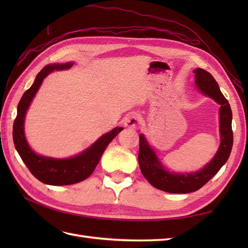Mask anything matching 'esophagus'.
Masks as SVG:
<instances>
[{
  "instance_id": "34e87169",
  "label": "esophagus",
  "mask_w": 248,
  "mask_h": 248,
  "mask_svg": "<svg viewBox=\"0 0 248 248\" xmlns=\"http://www.w3.org/2000/svg\"><path fill=\"white\" fill-rule=\"evenodd\" d=\"M143 125V119L138 114L129 115L124 121V127L130 129H139Z\"/></svg>"
}]
</instances>
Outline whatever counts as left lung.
<instances>
[{
    "mask_svg": "<svg viewBox=\"0 0 248 248\" xmlns=\"http://www.w3.org/2000/svg\"><path fill=\"white\" fill-rule=\"evenodd\" d=\"M195 83L199 91L205 96L214 99L219 105V132L220 145L213 159L202 170L196 172L172 173L166 170L157 159L154 149L147 143L145 136L140 135L139 164L143 176L152 186L161 191L176 194H186L197 191L202 187L210 179L217 175V171L227 162L233 144V133L231 128L232 112H231L228 100L219 91L218 84L211 73L203 69L194 70Z\"/></svg>",
    "mask_w": 248,
    "mask_h": 248,
    "instance_id": "1",
    "label": "left lung"
}]
</instances>
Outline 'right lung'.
I'll return each mask as SVG.
<instances>
[{
	"label": "right lung",
	"instance_id": "1",
	"mask_svg": "<svg viewBox=\"0 0 248 248\" xmlns=\"http://www.w3.org/2000/svg\"><path fill=\"white\" fill-rule=\"evenodd\" d=\"M72 62L66 64H53L44 67L37 75L35 81L26 91L18 104L17 117L14 121L13 138L15 147L21 159L28 166L30 171L39 181L50 186H69V184L81 182L92 175L94 168L108 145L117 135L123 128H115L110 132L102 135L98 140L82 154L69 159H53L36 155L30 148L24 135V118L26 110L34 96L38 91L44 78L53 70L69 69Z\"/></svg>",
	"mask_w": 248,
	"mask_h": 248
}]
</instances>
